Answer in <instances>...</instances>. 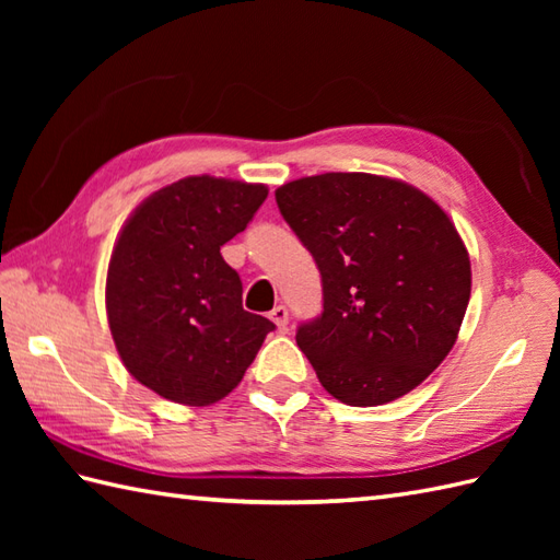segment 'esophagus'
Instances as JSON below:
<instances>
[{
	"instance_id": "obj_1",
	"label": "esophagus",
	"mask_w": 560,
	"mask_h": 560,
	"mask_svg": "<svg viewBox=\"0 0 560 560\" xmlns=\"http://www.w3.org/2000/svg\"><path fill=\"white\" fill-rule=\"evenodd\" d=\"M269 319L273 325L279 327V331H287V325H289V311H287V305H277L273 307V311L269 313Z\"/></svg>"
}]
</instances>
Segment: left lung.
I'll return each instance as SVG.
<instances>
[{
  "label": "left lung",
  "mask_w": 560,
  "mask_h": 560,
  "mask_svg": "<svg viewBox=\"0 0 560 560\" xmlns=\"http://www.w3.org/2000/svg\"><path fill=\"white\" fill-rule=\"evenodd\" d=\"M277 205L323 277V315L295 331L323 387L377 407L421 385L455 347L471 293L447 213L371 173L301 177L277 189Z\"/></svg>",
  "instance_id": "1"
}]
</instances>
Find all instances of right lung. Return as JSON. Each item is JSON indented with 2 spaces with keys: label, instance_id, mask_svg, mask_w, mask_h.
<instances>
[{
  "label": "right lung",
  "instance_id": "right-lung-1",
  "mask_svg": "<svg viewBox=\"0 0 560 560\" xmlns=\"http://www.w3.org/2000/svg\"><path fill=\"white\" fill-rule=\"evenodd\" d=\"M269 189L192 175L153 192L117 237L105 307L117 353L156 395L207 407L241 383L267 317L243 311V283L225 245L253 221Z\"/></svg>",
  "mask_w": 560,
  "mask_h": 560
}]
</instances>
